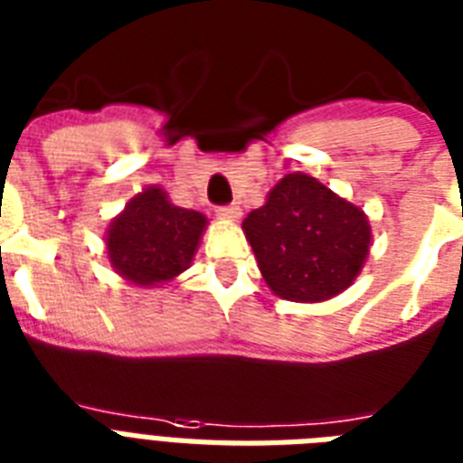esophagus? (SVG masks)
<instances>
[{
	"label": "esophagus",
	"mask_w": 463,
	"mask_h": 463,
	"mask_svg": "<svg viewBox=\"0 0 463 463\" xmlns=\"http://www.w3.org/2000/svg\"><path fill=\"white\" fill-rule=\"evenodd\" d=\"M218 218H223V221H238L240 218V206H235V203H231V206H221V209H216Z\"/></svg>",
	"instance_id": "esophagus-1"
}]
</instances>
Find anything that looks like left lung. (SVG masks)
<instances>
[{"label":"left lung","instance_id":"8db88e82","mask_svg":"<svg viewBox=\"0 0 463 463\" xmlns=\"http://www.w3.org/2000/svg\"><path fill=\"white\" fill-rule=\"evenodd\" d=\"M264 281L283 300L324 303L365 267L373 228L365 211L305 173L274 184L242 221Z\"/></svg>","mask_w":463,"mask_h":463}]
</instances>
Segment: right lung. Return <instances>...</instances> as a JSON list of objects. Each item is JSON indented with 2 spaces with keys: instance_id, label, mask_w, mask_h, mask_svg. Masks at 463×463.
<instances>
[{
  "instance_id": "1",
  "label": "right lung",
  "mask_w": 463,
  "mask_h": 463,
  "mask_svg": "<svg viewBox=\"0 0 463 463\" xmlns=\"http://www.w3.org/2000/svg\"><path fill=\"white\" fill-rule=\"evenodd\" d=\"M206 225L203 213L175 206L165 189L151 184L110 221L105 254L127 283L156 288L187 271Z\"/></svg>"
}]
</instances>
